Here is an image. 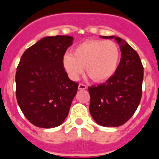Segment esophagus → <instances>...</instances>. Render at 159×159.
Instances as JSON below:
<instances>
[{"mask_svg":"<svg viewBox=\"0 0 159 159\" xmlns=\"http://www.w3.org/2000/svg\"><path fill=\"white\" fill-rule=\"evenodd\" d=\"M78 88H79V90H85V89H87V86L85 85V84H79Z\"/></svg>","mask_w":159,"mask_h":159,"instance_id":"esophagus-1","label":"esophagus"}]
</instances>
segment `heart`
Wrapping results in <instances>:
<instances>
[{
	"label": "heart",
	"mask_w": 159,
	"mask_h": 159,
	"mask_svg": "<svg viewBox=\"0 0 159 159\" xmlns=\"http://www.w3.org/2000/svg\"><path fill=\"white\" fill-rule=\"evenodd\" d=\"M120 60V52L111 40H92L81 43L75 48L73 55L66 53L63 65L71 80H76L84 72L95 82L108 80L116 72Z\"/></svg>",
	"instance_id": "heart-1"
}]
</instances>
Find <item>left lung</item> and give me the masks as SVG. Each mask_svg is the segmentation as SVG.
Masks as SVG:
<instances>
[{
  "mask_svg": "<svg viewBox=\"0 0 159 159\" xmlns=\"http://www.w3.org/2000/svg\"><path fill=\"white\" fill-rule=\"evenodd\" d=\"M121 60L115 75L103 84L88 88L89 111L96 123L102 127H119L131 118L142 97L143 67L138 53L127 41L116 36Z\"/></svg>",
  "mask_w": 159,
  "mask_h": 159,
  "instance_id": "8db88e82",
  "label": "left lung"
}]
</instances>
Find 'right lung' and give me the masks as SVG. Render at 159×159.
<instances>
[{
    "instance_id": "right-lung-1",
    "label": "right lung",
    "mask_w": 159,
    "mask_h": 159,
    "mask_svg": "<svg viewBox=\"0 0 159 159\" xmlns=\"http://www.w3.org/2000/svg\"><path fill=\"white\" fill-rule=\"evenodd\" d=\"M73 40L70 36L43 37L29 48L20 60L16 100L24 116L36 127H58L68 115L79 84L67 76L63 57Z\"/></svg>"
}]
</instances>
